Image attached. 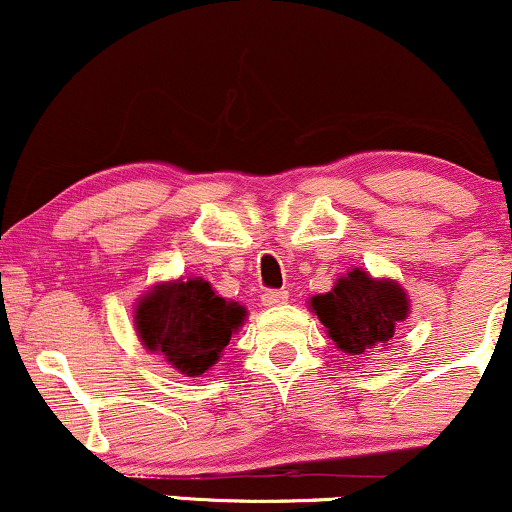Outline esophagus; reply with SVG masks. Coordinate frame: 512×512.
<instances>
[{
	"label": "esophagus",
	"mask_w": 512,
	"mask_h": 512,
	"mask_svg": "<svg viewBox=\"0 0 512 512\" xmlns=\"http://www.w3.org/2000/svg\"><path fill=\"white\" fill-rule=\"evenodd\" d=\"M288 300V291H276V288H272V291H264L262 295V303L267 307H279Z\"/></svg>",
	"instance_id": "1"
}]
</instances>
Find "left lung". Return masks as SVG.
<instances>
[{
  "instance_id": "obj_1",
  "label": "left lung",
  "mask_w": 512,
  "mask_h": 512,
  "mask_svg": "<svg viewBox=\"0 0 512 512\" xmlns=\"http://www.w3.org/2000/svg\"><path fill=\"white\" fill-rule=\"evenodd\" d=\"M310 307L343 353L365 355L389 346L398 322L408 317L410 300L396 281L353 269L329 293L312 295Z\"/></svg>"
}]
</instances>
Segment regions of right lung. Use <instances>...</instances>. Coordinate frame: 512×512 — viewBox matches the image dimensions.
Masks as SVG:
<instances>
[{"label":"right lung","mask_w":512,"mask_h":512,"mask_svg":"<svg viewBox=\"0 0 512 512\" xmlns=\"http://www.w3.org/2000/svg\"><path fill=\"white\" fill-rule=\"evenodd\" d=\"M243 319L245 307L219 298L200 276L157 283L135 305L143 346L162 353L186 377H200L217 365Z\"/></svg>","instance_id":"right-lung-1"}]
</instances>
